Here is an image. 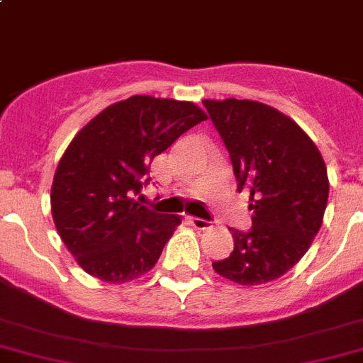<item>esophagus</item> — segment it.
<instances>
[{
	"label": "esophagus",
	"instance_id": "1",
	"mask_svg": "<svg viewBox=\"0 0 363 363\" xmlns=\"http://www.w3.org/2000/svg\"><path fill=\"white\" fill-rule=\"evenodd\" d=\"M189 223H191V227H195L196 230H206V228L209 227V221L202 220V218H189Z\"/></svg>",
	"mask_w": 363,
	"mask_h": 363
}]
</instances>
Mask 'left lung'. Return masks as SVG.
I'll return each mask as SVG.
<instances>
[{
  "label": "left lung",
  "mask_w": 363,
  "mask_h": 363,
  "mask_svg": "<svg viewBox=\"0 0 363 363\" xmlns=\"http://www.w3.org/2000/svg\"><path fill=\"white\" fill-rule=\"evenodd\" d=\"M230 154L238 191L250 195L248 232L230 228L234 250L213 262L223 279L260 286L280 279L311 248L328 202L326 164L287 115L248 99L202 101Z\"/></svg>",
  "instance_id": "8db88e82"
}]
</instances>
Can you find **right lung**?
Segmentation results:
<instances>
[{
  "label": "right lung",
  "instance_id": "right-lung-1",
  "mask_svg": "<svg viewBox=\"0 0 363 363\" xmlns=\"http://www.w3.org/2000/svg\"><path fill=\"white\" fill-rule=\"evenodd\" d=\"M206 118L193 103L133 96L74 136L52 179L51 213L88 275L124 284L156 266L181 218L142 206L140 191L154 157Z\"/></svg>",
  "mask_w": 363,
  "mask_h": 363
}]
</instances>
